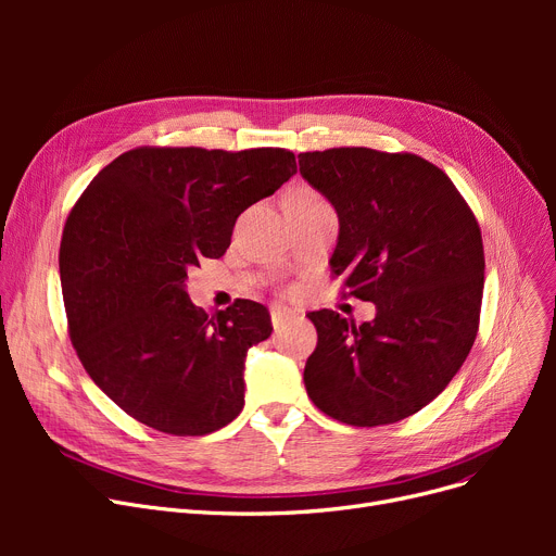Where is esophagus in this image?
<instances>
[{"label":"esophagus","mask_w":556,"mask_h":556,"mask_svg":"<svg viewBox=\"0 0 556 556\" xmlns=\"http://www.w3.org/2000/svg\"><path fill=\"white\" fill-rule=\"evenodd\" d=\"M295 317H300V313L293 311V308L281 306V304L270 306V319H273V327L275 329H281L286 323H290V319H295Z\"/></svg>","instance_id":"1"}]
</instances>
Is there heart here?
Here are the masks:
<instances>
[{
  "mask_svg": "<svg viewBox=\"0 0 556 556\" xmlns=\"http://www.w3.org/2000/svg\"><path fill=\"white\" fill-rule=\"evenodd\" d=\"M300 193H308V195H317V193H313V191H308V189H304V191H300Z\"/></svg>",
  "mask_w": 556,
  "mask_h": 556,
  "instance_id": "1",
  "label": "heart"
}]
</instances>
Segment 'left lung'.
Returning <instances> with one entry per match:
<instances>
[{"mask_svg":"<svg viewBox=\"0 0 556 556\" xmlns=\"http://www.w3.org/2000/svg\"><path fill=\"white\" fill-rule=\"evenodd\" d=\"M300 173L338 212L331 273L376 304L371 323L308 313L317 346L311 401L349 426H386L442 394L478 336L484 248L448 175L413 153L352 146L300 155Z\"/></svg>","mask_w":556,"mask_h":556,"instance_id":"left-lung-1","label":"left lung"}]
</instances>
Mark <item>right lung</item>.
I'll list each match as a JSON object with an SVG mask.
<instances>
[{"label": "right lung", "instance_id": "right-lung-1", "mask_svg": "<svg viewBox=\"0 0 556 556\" xmlns=\"http://www.w3.org/2000/svg\"><path fill=\"white\" fill-rule=\"evenodd\" d=\"M295 173L286 149L139 146L76 200L58 254L70 338L92 381L139 424L200 437L243 410L245 356L270 338V313L252 300L204 313L187 273L223 256L237 218Z\"/></svg>", "mask_w": 556, "mask_h": 556}]
</instances>
